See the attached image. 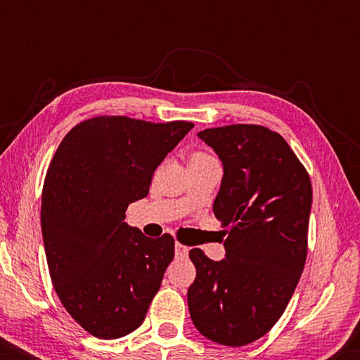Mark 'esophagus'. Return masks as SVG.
I'll use <instances>...</instances> for the list:
<instances>
[{
	"label": "esophagus",
	"mask_w": 360,
	"mask_h": 360,
	"mask_svg": "<svg viewBox=\"0 0 360 360\" xmlns=\"http://www.w3.org/2000/svg\"><path fill=\"white\" fill-rule=\"evenodd\" d=\"M175 255H176V257H180V259H185L186 255H188V248H186V245H184V244L176 243L175 244Z\"/></svg>",
	"instance_id": "obj_1"
}]
</instances>
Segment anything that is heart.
<instances>
[{
	"label": "heart",
	"mask_w": 360,
	"mask_h": 360,
	"mask_svg": "<svg viewBox=\"0 0 360 360\" xmlns=\"http://www.w3.org/2000/svg\"><path fill=\"white\" fill-rule=\"evenodd\" d=\"M205 159H213V157L208 155V154H205V152H200V150H196V152H193V154L190 155V162H196V160H205Z\"/></svg>",
	"instance_id": "heart-1"
}]
</instances>
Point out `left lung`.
<instances>
[{
    "instance_id": "8db88e82",
    "label": "left lung",
    "mask_w": 360,
    "mask_h": 360,
    "mask_svg": "<svg viewBox=\"0 0 360 360\" xmlns=\"http://www.w3.org/2000/svg\"><path fill=\"white\" fill-rule=\"evenodd\" d=\"M223 162L214 216L224 226L226 259L191 249L188 288L195 328L240 347L267 334L297 288L308 254L311 180L287 141L259 124L198 132Z\"/></svg>"
}]
</instances>
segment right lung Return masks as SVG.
Here are the masks:
<instances>
[{
    "label": "right lung",
    "mask_w": 360,
    "mask_h": 360,
    "mask_svg": "<svg viewBox=\"0 0 360 360\" xmlns=\"http://www.w3.org/2000/svg\"><path fill=\"white\" fill-rule=\"evenodd\" d=\"M193 122L96 116L63 137L47 169L41 226L53 288L68 314L100 339L144 321L175 254L170 234L146 238L124 223L152 176Z\"/></svg>",
    "instance_id": "right-lung-1"
}]
</instances>
